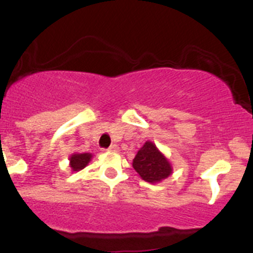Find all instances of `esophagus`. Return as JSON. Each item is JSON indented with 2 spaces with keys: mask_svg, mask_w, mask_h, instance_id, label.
Masks as SVG:
<instances>
[{
  "mask_svg": "<svg viewBox=\"0 0 253 253\" xmlns=\"http://www.w3.org/2000/svg\"><path fill=\"white\" fill-rule=\"evenodd\" d=\"M108 150H110V152H117V150H119V145H117V144H111L110 147L108 148Z\"/></svg>",
  "mask_w": 253,
  "mask_h": 253,
  "instance_id": "obj_1",
  "label": "esophagus"
}]
</instances>
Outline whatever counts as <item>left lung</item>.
Listing matches in <instances>:
<instances>
[{
  "label": "left lung",
  "mask_w": 253,
  "mask_h": 253,
  "mask_svg": "<svg viewBox=\"0 0 253 253\" xmlns=\"http://www.w3.org/2000/svg\"><path fill=\"white\" fill-rule=\"evenodd\" d=\"M133 168L144 181L159 182L171 174V165L152 142H145L133 159Z\"/></svg>",
  "instance_id": "1"
}]
</instances>
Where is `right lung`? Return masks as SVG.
Here are the masks:
<instances>
[{
  "label": "right lung",
  "instance_id": "add662e5",
  "mask_svg": "<svg viewBox=\"0 0 253 253\" xmlns=\"http://www.w3.org/2000/svg\"><path fill=\"white\" fill-rule=\"evenodd\" d=\"M91 159V154L89 153H83V154H73L71 157V168H72L73 171H79L83 168L86 167L89 162Z\"/></svg>",
  "mask_w": 253,
  "mask_h": 253
}]
</instances>
